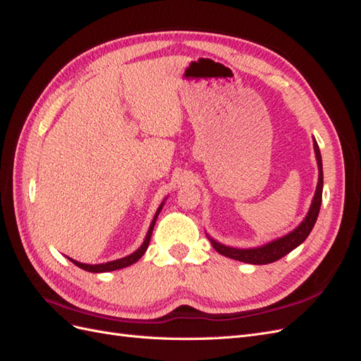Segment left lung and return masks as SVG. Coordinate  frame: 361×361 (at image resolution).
I'll return each instance as SVG.
<instances>
[{
    "label": "left lung",
    "instance_id": "left-lung-1",
    "mask_svg": "<svg viewBox=\"0 0 361 361\" xmlns=\"http://www.w3.org/2000/svg\"><path fill=\"white\" fill-rule=\"evenodd\" d=\"M314 140V152H315V159H317V166H319V182H317V188H315V195L312 197L310 211L305 216L302 224L298 225L295 230L291 233H288L279 239L271 240L262 247L256 248H233V247H226L224 243H219L214 240L213 237L208 235V239L213 245V248L222 254L225 257H230L239 262L245 263H251V265H267V263H272L279 259L285 257L286 254L295 250L298 245H302L306 237L310 235L312 231V228L317 222V217L320 213V205H322V192H323V164H322V154H320V148L315 137Z\"/></svg>",
    "mask_w": 361,
    "mask_h": 361
}]
</instances>
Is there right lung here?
<instances>
[{
	"label": "right lung",
	"mask_w": 361,
	"mask_h": 361,
	"mask_svg": "<svg viewBox=\"0 0 361 361\" xmlns=\"http://www.w3.org/2000/svg\"><path fill=\"white\" fill-rule=\"evenodd\" d=\"M165 200H166V197L164 199V202H162V204L159 205V208H157V211H156V214H154L153 221L150 224V228H148V231H147L144 243L140 245V247L135 252H131L130 256H126V257L118 259V260H111V262H107V263H98V265H89V263H81V262H76V260L70 259V257H67V259L70 262H73L76 267H79V268L84 269V271H89V272H109V271H116V269L133 265V263H136L140 257L144 256V252L148 248V243H150V239H152V233H153V228H154V224H156V219H157V216H159L161 209H162V207L165 204Z\"/></svg>",
	"instance_id": "add662e5"
}]
</instances>
